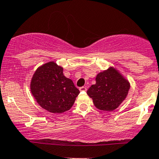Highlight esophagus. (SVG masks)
I'll use <instances>...</instances> for the list:
<instances>
[{
    "label": "esophagus",
    "mask_w": 159,
    "mask_h": 159,
    "mask_svg": "<svg viewBox=\"0 0 159 159\" xmlns=\"http://www.w3.org/2000/svg\"><path fill=\"white\" fill-rule=\"evenodd\" d=\"M79 90H80V91H87V88L84 87V86H83V87L80 88Z\"/></svg>",
    "instance_id": "obj_1"
}]
</instances>
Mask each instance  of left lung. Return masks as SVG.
Listing matches in <instances>:
<instances>
[{"label":"left lung","mask_w":159,"mask_h":159,"mask_svg":"<svg viewBox=\"0 0 159 159\" xmlns=\"http://www.w3.org/2000/svg\"><path fill=\"white\" fill-rule=\"evenodd\" d=\"M96 84L87 91L94 106L102 111L116 109L125 99L130 84L114 68L101 72L96 76Z\"/></svg>","instance_id":"left-lung-1"}]
</instances>
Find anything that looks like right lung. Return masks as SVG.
<instances>
[{
    "label": "right lung",
    "instance_id": "1",
    "mask_svg": "<svg viewBox=\"0 0 159 159\" xmlns=\"http://www.w3.org/2000/svg\"><path fill=\"white\" fill-rule=\"evenodd\" d=\"M30 91L41 108L51 113L69 110L79 94L73 81L63 74V68L54 61L39 67L32 77Z\"/></svg>",
    "mask_w": 159,
    "mask_h": 159
}]
</instances>
